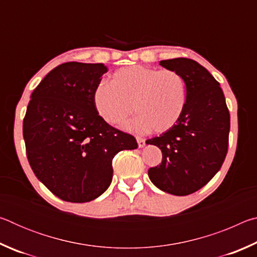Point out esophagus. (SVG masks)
Returning a JSON list of instances; mask_svg holds the SVG:
<instances>
[{
    "label": "esophagus",
    "mask_w": 257,
    "mask_h": 257,
    "mask_svg": "<svg viewBox=\"0 0 257 257\" xmlns=\"http://www.w3.org/2000/svg\"><path fill=\"white\" fill-rule=\"evenodd\" d=\"M137 143H138V147H144L146 144V141L144 138L137 137Z\"/></svg>",
    "instance_id": "esophagus-1"
}]
</instances>
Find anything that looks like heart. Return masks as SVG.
<instances>
[{
    "instance_id": "obj_1",
    "label": "heart",
    "mask_w": 257,
    "mask_h": 257,
    "mask_svg": "<svg viewBox=\"0 0 257 257\" xmlns=\"http://www.w3.org/2000/svg\"><path fill=\"white\" fill-rule=\"evenodd\" d=\"M94 104L107 123H123L135 110L138 116L130 129L162 134L175 127L184 114L187 85L179 72L170 69L124 67L113 73L110 82L95 88Z\"/></svg>"
}]
</instances>
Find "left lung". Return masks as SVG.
I'll return each mask as SVG.
<instances>
[{"instance_id":"left-lung-1","label":"left lung","mask_w":257,"mask_h":257,"mask_svg":"<svg viewBox=\"0 0 257 257\" xmlns=\"http://www.w3.org/2000/svg\"><path fill=\"white\" fill-rule=\"evenodd\" d=\"M160 64L184 77L187 104L175 127L147 139L162 151V162L150 168L149 177L165 193L186 196L205 186L222 167L230 114L220 84L196 61L177 58Z\"/></svg>"}]
</instances>
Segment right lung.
Returning <instances> with one entry per match:
<instances>
[{
  "mask_svg": "<svg viewBox=\"0 0 257 257\" xmlns=\"http://www.w3.org/2000/svg\"><path fill=\"white\" fill-rule=\"evenodd\" d=\"M106 71L102 63H62L30 96L23 124L28 162L66 202L102 195L112 181L115 154L138 147L133 135L106 123L95 107L94 90Z\"/></svg>",
  "mask_w": 257,
  "mask_h": 257,
  "instance_id": "obj_1",
  "label": "right lung"
}]
</instances>
